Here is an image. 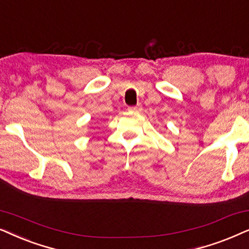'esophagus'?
Returning a JSON list of instances; mask_svg holds the SVG:
<instances>
[{"label": "esophagus", "mask_w": 249, "mask_h": 249, "mask_svg": "<svg viewBox=\"0 0 249 249\" xmlns=\"http://www.w3.org/2000/svg\"><path fill=\"white\" fill-rule=\"evenodd\" d=\"M128 110L133 111V112H140L142 110V107H141V105L139 104L137 106H132V107H128Z\"/></svg>", "instance_id": "obj_1"}]
</instances>
